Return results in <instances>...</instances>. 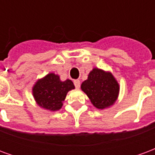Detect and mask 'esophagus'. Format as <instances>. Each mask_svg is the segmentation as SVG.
<instances>
[{"mask_svg": "<svg viewBox=\"0 0 155 155\" xmlns=\"http://www.w3.org/2000/svg\"><path fill=\"white\" fill-rule=\"evenodd\" d=\"M74 86H75V88L79 89V88H80V86H81V81H79V80H75V81H74Z\"/></svg>", "mask_w": 155, "mask_h": 155, "instance_id": "1", "label": "esophagus"}]
</instances>
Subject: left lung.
<instances>
[{"label":"left lung","instance_id":"8db88e82","mask_svg":"<svg viewBox=\"0 0 155 155\" xmlns=\"http://www.w3.org/2000/svg\"><path fill=\"white\" fill-rule=\"evenodd\" d=\"M81 90L87 94L94 107L104 110L115 103L120 93V84L110 71L94 68L82 82Z\"/></svg>","mask_w":155,"mask_h":155}]
</instances>
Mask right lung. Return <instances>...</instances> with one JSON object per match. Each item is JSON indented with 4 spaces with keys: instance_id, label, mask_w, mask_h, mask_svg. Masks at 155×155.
Instances as JSON below:
<instances>
[{
    "instance_id": "obj_1",
    "label": "right lung",
    "mask_w": 155,
    "mask_h": 155,
    "mask_svg": "<svg viewBox=\"0 0 155 155\" xmlns=\"http://www.w3.org/2000/svg\"><path fill=\"white\" fill-rule=\"evenodd\" d=\"M74 89V85L71 80L61 81L58 74L50 73L35 82L32 88V94L40 107L56 111L61 109L68 92Z\"/></svg>"
}]
</instances>
